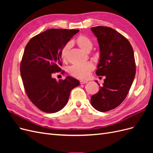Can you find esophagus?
<instances>
[{"label":"esophagus","instance_id":"esophagus-1","mask_svg":"<svg viewBox=\"0 0 153 153\" xmlns=\"http://www.w3.org/2000/svg\"><path fill=\"white\" fill-rule=\"evenodd\" d=\"M80 84H86V83H87L88 82L87 80H80Z\"/></svg>","mask_w":153,"mask_h":153}]
</instances>
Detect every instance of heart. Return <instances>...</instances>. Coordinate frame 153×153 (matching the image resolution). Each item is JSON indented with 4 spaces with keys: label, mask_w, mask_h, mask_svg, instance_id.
<instances>
[{
    "label": "heart",
    "mask_w": 153,
    "mask_h": 153,
    "mask_svg": "<svg viewBox=\"0 0 153 153\" xmlns=\"http://www.w3.org/2000/svg\"><path fill=\"white\" fill-rule=\"evenodd\" d=\"M75 43L80 49L85 52H89L93 47L92 40L89 37L80 34L75 39ZM71 47V43L69 42L64 46L61 51V58L63 62H66L68 57L69 49ZM94 69V65L91 62H86L82 64H75L68 68V72L70 75L78 79L85 80L89 77L90 73Z\"/></svg>",
    "instance_id": "1"
}]
</instances>
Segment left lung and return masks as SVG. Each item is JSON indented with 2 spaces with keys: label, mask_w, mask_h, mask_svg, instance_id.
<instances>
[{
  "label": "left lung",
  "mask_w": 153,
  "mask_h": 153,
  "mask_svg": "<svg viewBox=\"0 0 153 153\" xmlns=\"http://www.w3.org/2000/svg\"><path fill=\"white\" fill-rule=\"evenodd\" d=\"M91 30L100 50L96 74L106 78L98 93L91 96V103L104 112L117 107L127 96L136 73L135 57L130 43L117 30L103 26L92 27Z\"/></svg>",
  "instance_id": "left-lung-1"
}]
</instances>
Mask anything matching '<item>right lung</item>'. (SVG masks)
I'll return each mask as SVG.
<instances>
[{
  "instance_id": "obj_1",
  "label": "right lung",
  "mask_w": 153,
  "mask_h": 153,
  "mask_svg": "<svg viewBox=\"0 0 153 153\" xmlns=\"http://www.w3.org/2000/svg\"><path fill=\"white\" fill-rule=\"evenodd\" d=\"M78 29H50L32 38L27 44L20 63V73L31 102L47 113L61 110L68 103L71 91L80 85L68 76L59 82L53 73L62 71L61 51Z\"/></svg>"
}]
</instances>
